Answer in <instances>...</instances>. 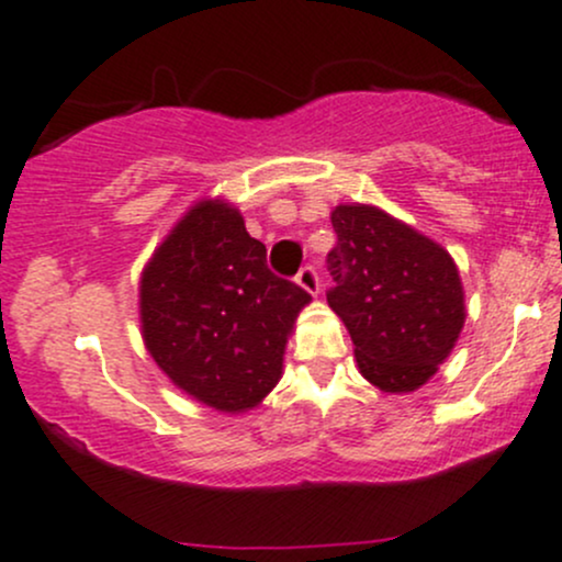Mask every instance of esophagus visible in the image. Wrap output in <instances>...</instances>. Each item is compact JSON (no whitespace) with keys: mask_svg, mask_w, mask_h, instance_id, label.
<instances>
[{"mask_svg":"<svg viewBox=\"0 0 562 562\" xmlns=\"http://www.w3.org/2000/svg\"><path fill=\"white\" fill-rule=\"evenodd\" d=\"M296 282L299 288H304V291L312 293V296H317V291H321V277H317L315 266H304V269L296 274Z\"/></svg>","mask_w":562,"mask_h":562,"instance_id":"34e87169","label":"esophagus"}]
</instances>
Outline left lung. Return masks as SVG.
<instances>
[{
  "instance_id": "8db88e82",
  "label": "left lung",
  "mask_w": 562,
  "mask_h": 562,
  "mask_svg": "<svg viewBox=\"0 0 562 562\" xmlns=\"http://www.w3.org/2000/svg\"><path fill=\"white\" fill-rule=\"evenodd\" d=\"M330 223L328 306L350 330L358 371L382 393L423 387L465 323L452 256L374 204L334 206Z\"/></svg>"
}]
</instances>
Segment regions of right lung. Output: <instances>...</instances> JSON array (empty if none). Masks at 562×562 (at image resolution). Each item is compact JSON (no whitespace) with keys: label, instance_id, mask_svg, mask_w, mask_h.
<instances>
[{"label":"right lung","instance_id":"1","mask_svg":"<svg viewBox=\"0 0 562 562\" xmlns=\"http://www.w3.org/2000/svg\"><path fill=\"white\" fill-rule=\"evenodd\" d=\"M312 296L266 266L226 199L175 223L139 277L147 352L175 387L223 415L256 409L282 376L288 336Z\"/></svg>","mask_w":562,"mask_h":562}]
</instances>
